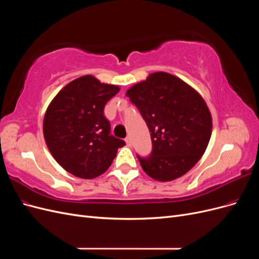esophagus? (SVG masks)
Listing matches in <instances>:
<instances>
[{
    "label": "esophagus",
    "mask_w": 259,
    "mask_h": 259,
    "mask_svg": "<svg viewBox=\"0 0 259 259\" xmlns=\"http://www.w3.org/2000/svg\"><path fill=\"white\" fill-rule=\"evenodd\" d=\"M125 143H126V145H127L128 147H131V146H132V139H131V137H126V138H125Z\"/></svg>",
    "instance_id": "34e87169"
}]
</instances>
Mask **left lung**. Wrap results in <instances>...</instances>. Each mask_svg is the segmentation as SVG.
I'll use <instances>...</instances> for the list:
<instances>
[{
  "mask_svg": "<svg viewBox=\"0 0 259 259\" xmlns=\"http://www.w3.org/2000/svg\"><path fill=\"white\" fill-rule=\"evenodd\" d=\"M150 131L152 153L138 156L145 173L158 182L185 175L204 154L213 122L200 94L178 76L154 72L126 91Z\"/></svg>",
  "mask_w": 259,
  "mask_h": 259,
  "instance_id": "obj_1",
  "label": "left lung"
}]
</instances>
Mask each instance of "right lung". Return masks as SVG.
Masks as SVG:
<instances>
[{"instance_id":"1","label":"right lung","mask_w":259,"mask_h":259,"mask_svg":"<svg viewBox=\"0 0 259 259\" xmlns=\"http://www.w3.org/2000/svg\"><path fill=\"white\" fill-rule=\"evenodd\" d=\"M120 88L86 74L68 83L45 111V143L59 165L76 177L93 179L111 165L125 143L110 135L104 115L108 100Z\"/></svg>"}]
</instances>
